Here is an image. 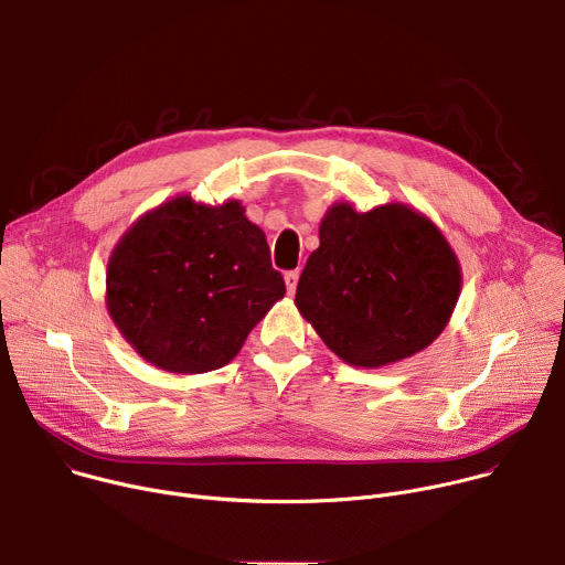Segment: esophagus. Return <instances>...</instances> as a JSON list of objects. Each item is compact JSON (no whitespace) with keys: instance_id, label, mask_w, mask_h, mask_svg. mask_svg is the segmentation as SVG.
I'll return each mask as SVG.
<instances>
[{"instance_id":"esophagus-1","label":"esophagus","mask_w":565,"mask_h":565,"mask_svg":"<svg viewBox=\"0 0 565 565\" xmlns=\"http://www.w3.org/2000/svg\"><path fill=\"white\" fill-rule=\"evenodd\" d=\"M284 281H286V290L288 295H292L297 290V281H299V270H290L284 275Z\"/></svg>"}]
</instances>
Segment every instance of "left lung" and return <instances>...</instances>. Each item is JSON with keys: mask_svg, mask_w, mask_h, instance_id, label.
Masks as SVG:
<instances>
[{"mask_svg": "<svg viewBox=\"0 0 565 565\" xmlns=\"http://www.w3.org/2000/svg\"><path fill=\"white\" fill-rule=\"evenodd\" d=\"M462 270L440 227L407 203H333L295 306L342 362L382 369L425 351L449 324Z\"/></svg>", "mask_w": 565, "mask_h": 565, "instance_id": "obj_1", "label": "left lung"}]
</instances>
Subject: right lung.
I'll return each mask as SVG.
<instances>
[{"label": "right lung", "mask_w": 565, "mask_h": 565, "mask_svg": "<svg viewBox=\"0 0 565 565\" xmlns=\"http://www.w3.org/2000/svg\"><path fill=\"white\" fill-rule=\"evenodd\" d=\"M284 295L266 234L236 199L172 196L138 216L107 262L118 333L145 362L181 375L232 362Z\"/></svg>", "instance_id": "right-lung-1"}]
</instances>
